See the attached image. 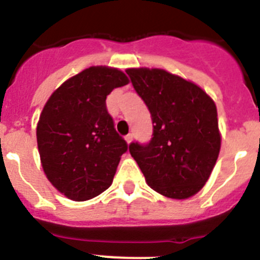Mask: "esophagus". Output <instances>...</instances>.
<instances>
[{
	"label": "esophagus",
	"instance_id": "34e87169",
	"mask_svg": "<svg viewBox=\"0 0 260 260\" xmlns=\"http://www.w3.org/2000/svg\"><path fill=\"white\" fill-rule=\"evenodd\" d=\"M132 140H133V135L132 133H128V135L125 136V141H127V144H131V142H132Z\"/></svg>",
	"mask_w": 260,
	"mask_h": 260
}]
</instances>
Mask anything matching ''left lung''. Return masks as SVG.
Wrapping results in <instances>:
<instances>
[{"label": "left lung", "instance_id": "8db88e82", "mask_svg": "<svg viewBox=\"0 0 260 260\" xmlns=\"http://www.w3.org/2000/svg\"><path fill=\"white\" fill-rule=\"evenodd\" d=\"M153 120L147 144L131 142L147 185L166 197L185 200L203 188L220 151L216 106L191 81L159 69H128Z\"/></svg>", "mask_w": 260, "mask_h": 260}]
</instances>
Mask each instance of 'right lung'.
<instances>
[{"label": "right lung", "mask_w": 260, "mask_h": 260, "mask_svg": "<svg viewBox=\"0 0 260 260\" xmlns=\"http://www.w3.org/2000/svg\"><path fill=\"white\" fill-rule=\"evenodd\" d=\"M128 78L116 69L94 66L62 84L43 109L37 146L49 181L72 201L106 190L127 151L107 111L106 97Z\"/></svg>", "instance_id": "right-lung-1"}]
</instances>
